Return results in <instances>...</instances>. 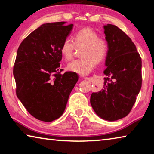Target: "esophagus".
Listing matches in <instances>:
<instances>
[{"instance_id": "1", "label": "esophagus", "mask_w": 154, "mask_h": 154, "mask_svg": "<svg viewBox=\"0 0 154 154\" xmlns=\"http://www.w3.org/2000/svg\"><path fill=\"white\" fill-rule=\"evenodd\" d=\"M83 79H85V80H90V77H83Z\"/></svg>"}]
</instances>
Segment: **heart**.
Returning <instances> with one entry per match:
<instances>
[{"instance_id":"1","label":"heart","mask_w":154,"mask_h":154,"mask_svg":"<svg viewBox=\"0 0 154 154\" xmlns=\"http://www.w3.org/2000/svg\"><path fill=\"white\" fill-rule=\"evenodd\" d=\"M72 39L67 38L62 42L60 53L66 60H71L73 57L75 46L83 47L82 58L75 60L68 64L69 71L80 75H87L94 68L96 63L105 59L108 51V43L105 38L98 37V33L90 28H85L75 34Z\"/></svg>"}]
</instances>
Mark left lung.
I'll list each match as a JSON object with an SVG mask.
<instances>
[{"label": "left lung", "mask_w": 154, "mask_h": 154, "mask_svg": "<svg viewBox=\"0 0 154 154\" xmlns=\"http://www.w3.org/2000/svg\"><path fill=\"white\" fill-rule=\"evenodd\" d=\"M108 43L103 88L93 92L90 103L102 119L116 121L128 116L141 88V58L126 33L115 25L104 26Z\"/></svg>", "instance_id": "1"}]
</instances>
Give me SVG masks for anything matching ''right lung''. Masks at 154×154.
Returning <instances> with one entry per match:
<instances>
[{"label":"right lung","instance_id":"obj_1","mask_svg":"<svg viewBox=\"0 0 154 154\" xmlns=\"http://www.w3.org/2000/svg\"><path fill=\"white\" fill-rule=\"evenodd\" d=\"M47 23L25 38L14 66L16 95L31 116L50 122L59 118L78 81L75 72L61 74L60 47L73 24Z\"/></svg>","mask_w":154,"mask_h":154}]
</instances>
